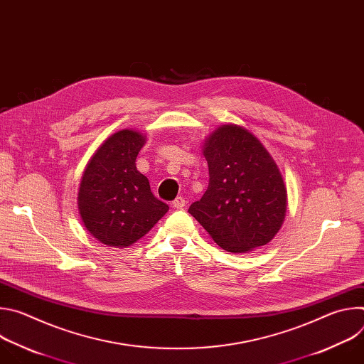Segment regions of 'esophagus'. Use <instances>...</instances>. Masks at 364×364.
Returning a JSON list of instances; mask_svg holds the SVG:
<instances>
[{"label":"esophagus","mask_w":364,"mask_h":364,"mask_svg":"<svg viewBox=\"0 0 364 364\" xmlns=\"http://www.w3.org/2000/svg\"><path fill=\"white\" fill-rule=\"evenodd\" d=\"M171 205L174 207V209H184V207H186V200H184V197L178 196V197L171 203Z\"/></svg>","instance_id":"esophagus-1"}]
</instances>
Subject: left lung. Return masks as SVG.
I'll use <instances>...</instances> for the list:
<instances>
[{"instance_id":"1","label":"left lung","mask_w":364,"mask_h":364,"mask_svg":"<svg viewBox=\"0 0 364 364\" xmlns=\"http://www.w3.org/2000/svg\"><path fill=\"white\" fill-rule=\"evenodd\" d=\"M201 148L210 181L188 213L228 252L269 243L287 213V187L269 151L236 124L220 125Z\"/></svg>"}]
</instances>
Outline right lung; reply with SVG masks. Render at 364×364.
<instances>
[{"label": "right lung", "instance_id": "1", "mask_svg": "<svg viewBox=\"0 0 364 364\" xmlns=\"http://www.w3.org/2000/svg\"><path fill=\"white\" fill-rule=\"evenodd\" d=\"M146 136L136 129L112 134L83 171L77 209L83 226L102 245L128 247L145 236L168 205L154 197L148 178L136 170Z\"/></svg>", "mask_w": 364, "mask_h": 364}]
</instances>
